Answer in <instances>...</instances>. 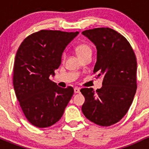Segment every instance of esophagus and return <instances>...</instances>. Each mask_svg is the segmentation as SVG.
Instances as JSON below:
<instances>
[{
  "instance_id": "obj_1",
  "label": "esophagus",
  "mask_w": 149,
  "mask_h": 149,
  "mask_svg": "<svg viewBox=\"0 0 149 149\" xmlns=\"http://www.w3.org/2000/svg\"><path fill=\"white\" fill-rule=\"evenodd\" d=\"M74 92L75 93H80V88H74Z\"/></svg>"
}]
</instances>
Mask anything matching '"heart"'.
I'll return each mask as SVG.
<instances>
[{"label": "heart", "instance_id": "obj_1", "mask_svg": "<svg viewBox=\"0 0 149 149\" xmlns=\"http://www.w3.org/2000/svg\"><path fill=\"white\" fill-rule=\"evenodd\" d=\"M76 51L78 55L81 58L88 53H92L91 47L87 44H80L76 47Z\"/></svg>", "mask_w": 149, "mask_h": 149}]
</instances>
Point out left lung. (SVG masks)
<instances>
[{
	"mask_svg": "<svg viewBox=\"0 0 149 149\" xmlns=\"http://www.w3.org/2000/svg\"><path fill=\"white\" fill-rule=\"evenodd\" d=\"M82 33L96 45L93 72L104 77L102 88L80 90L85 99L82 111L98 125H112L127 113L136 93V56L127 39L112 29L96 28Z\"/></svg>",
	"mask_w": 149,
	"mask_h": 149,
	"instance_id": "obj_1",
	"label": "left lung"
}]
</instances>
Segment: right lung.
<instances>
[{"instance_id":"obj_1","label":"right lung","mask_w":149,"mask_h":149,"mask_svg":"<svg viewBox=\"0 0 149 149\" xmlns=\"http://www.w3.org/2000/svg\"><path fill=\"white\" fill-rule=\"evenodd\" d=\"M79 32L40 30L27 36L19 47L13 69L17 98L29 122L37 127L59 120L73 95L49 80L61 64L64 49Z\"/></svg>"}]
</instances>
